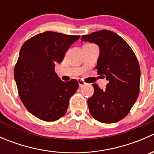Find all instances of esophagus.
Masks as SVG:
<instances>
[{"label": "esophagus", "instance_id": "1", "mask_svg": "<svg viewBox=\"0 0 154 154\" xmlns=\"http://www.w3.org/2000/svg\"><path fill=\"white\" fill-rule=\"evenodd\" d=\"M77 81H78L79 86H80V87H83V86H84V85H85V83H84V82L83 81V80H77Z\"/></svg>", "mask_w": 154, "mask_h": 154}]
</instances>
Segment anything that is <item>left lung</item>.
Wrapping results in <instances>:
<instances>
[{
	"label": "left lung",
	"mask_w": 154,
	"mask_h": 154,
	"mask_svg": "<svg viewBox=\"0 0 154 154\" xmlns=\"http://www.w3.org/2000/svg\"><path fill=\"white\" fill-rule=\"evenodd\" d=\"M81 40L98 45L100 56L95 68L108 80L105 90L92 84L94 94L88 99L90 114L101 123L119 122L130 112L140 91V67L136 54L112 31L101 29L82 35Z\"/></svg>",
	"instance_id": "left-lung-1"
}]
</instances>
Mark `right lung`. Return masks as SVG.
Instances as JSON below:
<instances>
[{
  "label": "right lung",
  "instance_id": "1",
  "mask_svg": "<svg viewBox=\"0 0 154 154\" xmlns=\"http://www.w3.org/2000/svg\"><path fill=\"white\" fill-rule=\"evenodd\" d=\"M80 35L46 31L24 43L14 68L18 94L27 110L45 122L66 113L69 99L78 88L76 80L64 82L55 72L71 44Z\"/></svg>",
  "mask_w": 154,
  "mask_h": 154
}]
</instances>
